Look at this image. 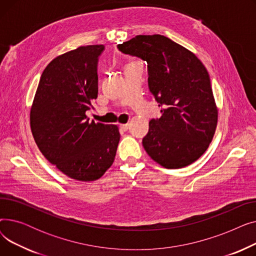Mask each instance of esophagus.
Returning <instances> with one entry per match:
<instances>
[{
	"label": "esophagus",
	"mask_w": 256,
	"mask_h": 256,
	"mask_svg": "<svg viewBox=\"0 0 256 256\" xmlns=\"http://www.w3.org/2000/svg\"><path fill=\"white\" fill-rule=\"evenodd\" d=\"M130 128V126L128 124H120V128L122 130H128Z\"/></svg>",
	"instance_id": "obj_1"
}]
</instances>
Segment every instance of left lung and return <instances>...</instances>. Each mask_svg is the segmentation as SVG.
I'll use <instances>...</instances> for the list:
<instances>
[{
    "label": "left lung",
    "instance_id": "1",
    "mask_svg": "<svg viewBox=\"0 0 256 256\" xmlns=\"http://www.w3.org/2000/svg\"><path fill=\"white\" fill-rule=\"evenodd\" d=\"M117 48L148 63V86L162 116L152 119L145 152L167 169L189 166L208 148L218 124L208 72L194 52L160 35H137Z\"/></svg>",
    "mask_w": 256,
    "mask_h": 256
}]
</instances>
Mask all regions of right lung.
Here are the masks:
<instances>
[{"label":"right lung","instance_id":"obj_1","mask_svg":"<svg viewBox=\"0 0 256 256\" xmlns=\"http://www.w3.org/2000/svg\"><path fill=\"white\" fill-rule=\"evenodd\" d=\"M104 44L78 46L52 59L44 68L30 111L39 150L68 178H100L116 156V124L91 122L86 111L96 100L98 58Z\"/></svg>","mask_w":256,"mask_h":256}]
</instances>
